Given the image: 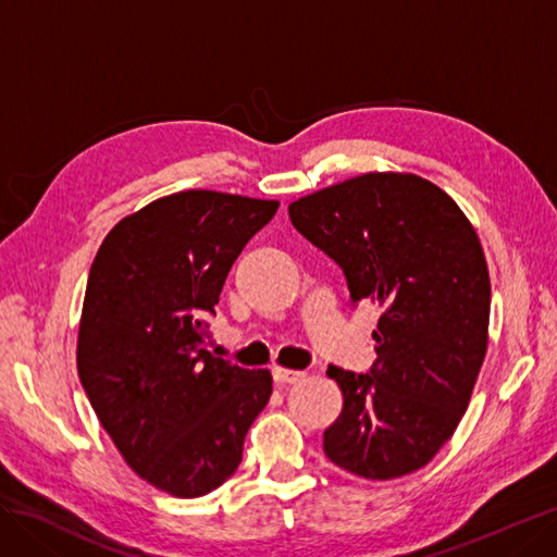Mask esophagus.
Returning a JSON list of instances; mask_svg holds the SVG:
<instances>
[{
	"label": "esophagus",
	"mask_w": 557,
	"mask_h": 557,
	"mask_svg": "<svg viewBox=\"0 0 557 557\" xmlns=\"http://www.w3.org/2000/svg\"><path fill=\"white\" fill-rule=\"evenodd\" d=\"M274 381L283 383V385H293L299 383L307 374L305 372H295V369H285V367H274Z\"/></svg>",
	"instance_id": "esophagus-1"
}]
</instances>
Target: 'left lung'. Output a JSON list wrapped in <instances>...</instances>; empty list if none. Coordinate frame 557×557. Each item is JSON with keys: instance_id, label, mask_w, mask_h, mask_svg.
<instances>
[{"instance_id": "obj_1", "label": "left lung", "mask_w": 557, "mask_h": 557, "mask_svg": "<svg viewBox=\"0 0 557 557\" xmlns=\"http://www.w3.org/2000/svg\"><path fill=\"white\" fill-rule=\"evenodd\" d=\"M288 213L344 269L352 305L381 309L372 369H327L344 407L325 455L369 481L407 476L450 440L485 360L491 276L479 234L440 185L399 172L330 185Z\"/></svg>"}]
</instances>
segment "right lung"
Returning a JSON list of instances; mask_svg holds the SVG:
<instances>
[{
  "mask_svg": "<svg viewBox=\"0 0 557 557\" xmlns=\"http://www.w3.org/2000/svg\"><path fill=\"white\" fill-rule=\"evenodd\" d=\"M276 209V199L213 190L166 195L125 215L90 267L78 379L125 462L174 497L207 495L237 471L272 397L269 369L207 350V318Z\"/></svg>",
  "mask_w": 557,
  "mask_h": 557,
  "instance_id": "right-lung-1",
  "label": "right lung"
}]
</instances>
